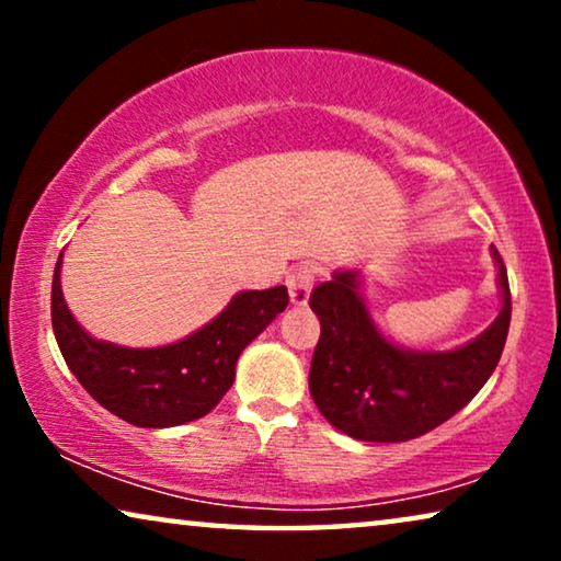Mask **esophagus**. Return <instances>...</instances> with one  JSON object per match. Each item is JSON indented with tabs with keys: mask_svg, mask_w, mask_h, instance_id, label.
I'll list each match as a JSON object with an SVG mask.
<instances>
[{
	"mask_svg": "<svg viewBox=\"0 0 561 561\" xmlns=\"http://www.w3.org/2000/svg\"><path fill=\"white\" fill-rule=\"evenodd\" d=\"M286 286H288L290 304H294V306L309 304V296H311V288H313V267H309V265L298 267L296 273H290L286 278Z\"/></svg>",
	"mask_w": 561,
	"mask_h": 561,
	"instance_id": "34e87169",
	"label": "esophagus"
}]
</instances>
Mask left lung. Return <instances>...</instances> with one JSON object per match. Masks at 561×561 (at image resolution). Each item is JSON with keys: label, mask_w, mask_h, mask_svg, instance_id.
Returning a JSON list of instances; mask_svg holds the SVG:
<instances>
[{"label": "left lung", "mask_w": 561, "mask_h": 561, "mask_svg": "<svg viewBox=\"0 0 561 561\" xmlns=\"http://www.w3.org/2000/svg\"><path fill=\"white\" fill-rule=\"evenodd\" d=\"M501 311L455 350L403 347L380 332L363 298V271L340 267L313 288L321 336L309 390L329 424L359 442H409L432 432L478 396L503 355L511 324L508 273L495 248Z\"/></svg>", "instance_id": "obj_1"}]
</instances>
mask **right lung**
<instances>
[{"label": "right lung", "mask_w": 561, "mask_h": 561, "mask_svg": "<svg viewBox=\"0 0 561 561\" xmlns=\"http://www.w3.org/2000/svg\"><path fill=\"white\" fill-rule=\"evenodd\" d=\"M60 252L53 273V334L76 380L106 411L142 428H168L209 413L232 388L242 350L288 306L286 286L240 290L196 332L160 347L96 340L68 309L60 288Z\"/></svg>", "instance_id": "1"}]
</instances>
